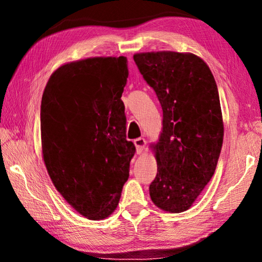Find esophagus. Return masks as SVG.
<instances>
[{
  "mask_svg": "<svg viewBox=\"0 0 262 262\" xmlns=\"http://www.w3.org/2000/svg\"><path fill=\"white\" fill-rule=\"evenodd\" d=\"M134 144L136 147V152L137 154H141L142 150L145 147V144H147V142L143 139V137H139V139L134 140Z\"/></svg>",
  "mask_w": 262,
  "mask_h": 262,
  "instance_id": "34e87169",
  "label": "esophagus"
}]
</instances>
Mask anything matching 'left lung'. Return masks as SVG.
Here are the masks:
<instances>
[{
	"label": "left lung",
	"instance_id": "obj_1",
	"mask_svg": "<svg viewBox=\"0 0 262 262\" xmlns=\"http://www.w3.org/2000/svg\"><path fill=\"white\" fill-rule=\"evenodd\" d=\"M134 61L163 110L150 198L164 211L183 212L214 176L223 143L215 78L206 62L192 53H137Z\"/></svg>",
	"mask_w": 262,
	"mask_h": 262
}]
</instances>
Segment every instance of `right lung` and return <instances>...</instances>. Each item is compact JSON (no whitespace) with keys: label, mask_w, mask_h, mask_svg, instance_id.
Returning <instances> with one entry per match:
<instances>
[{"label":"right lung","mask_w":262,"mask_h":262,"mask_svg":"<svg viewBox=\"0 0 262 262\" xmlns=\"http://www.w3.org/2000/svg\"><path fill=\"white\" fill-rule=\"evenodd\" d=\"M127 59L89 57L57 68L42 94L41 148L66 201L89 220L117 208L135 145L126 140Z\"/></svg>","instance_id":"right-lung-1"}]
</instances>
